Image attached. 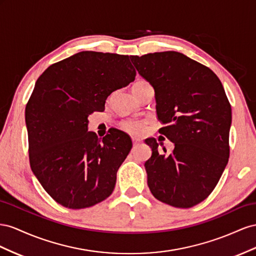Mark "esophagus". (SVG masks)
Instances as JSON below:
<instances>
[{
    "instance_id": "esophagus-1",
    "label": "esophagus",
    "mask_w": 256,
    "mask_h": 256,
    "mask_svg": "<svg viewBox=\"0 0 256 256\" xmlns=\"http://www.w3.org/2000/svg\"><path fill=\"white\" fill-rule=\"evenodd\" d=\"M132 142H133V146L134 147H136V146H138V144H140V140H136V138H132Z\"/></svg>"
}]
</instances>
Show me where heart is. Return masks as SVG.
Instances as JSON below:
<instances>
[{"instance_id":"heart-1","label":"heart","mask_w":256,"mask_h":256,"mask_svg":"<svg viewBox=\"0 0 256 256\" xmlns=\"http://www.w3.org/2000/svg\"><path fill=\"white\" fill-rule=\"evenodd\" d=\"M150 84L146 80H137L136 82L133 84L132 86V90L135 92L136 90L140 89V88ZM120 126L123 130H126V133L130 135H135V136H140L142 135L146 130V126H147V120H126L123 121Z\"/></svg>"}]
</instances>
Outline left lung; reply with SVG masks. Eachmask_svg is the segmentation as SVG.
<instances>
[{"label":"left lung","instance_id":"1","mask_svg":"<svg viewBox=\"0 0 256 256\" xmlns=\"http://www.w3.org/2000/svg\"><path fill=\"white\" fill-rule=\"evenodd\" d=\"M153 86L158 132L174 144L167 154L146 140L152 156L144 163L148 186L156 200L191 208L214 191L230 158L232 108L220 79L209 68L176 51L130 56Z\"/></svg>","mask_w":256,"mask_h":256}]
</instances>
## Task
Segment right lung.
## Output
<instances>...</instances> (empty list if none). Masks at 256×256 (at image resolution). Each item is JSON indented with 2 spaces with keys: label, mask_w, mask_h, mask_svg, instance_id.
<instances>
[{
  "label": "right lung",
  "mask_w": 256,
  "mask_h": 256,
  "mask_svg": "<svg viewBox=\"0 0 256 256\" xmlns=\"http://www.w3.org/2000/svg\"><path fill=\"white\" fill-rule=\"evenodd\" d=\"M135 76L128 56L82 51L38 77L26 106L28 160L60 205L89 208L112 195L132 140L119 130L98 138L88 132V116L104 110L106 98Z\"/></svg>",
  "instance_id": "right-lung-1"
}]
</instances>
